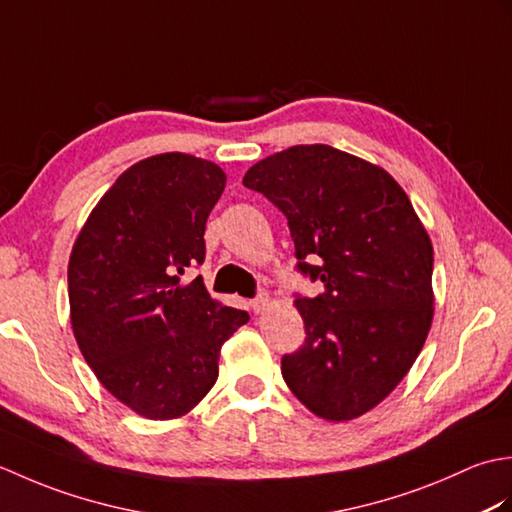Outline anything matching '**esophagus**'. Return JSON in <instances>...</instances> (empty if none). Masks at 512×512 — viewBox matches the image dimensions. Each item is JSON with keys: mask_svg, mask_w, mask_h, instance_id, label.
<instances>
[{"mask_svg": "<svg viewBox=\"0 0 512 512\" xmlns=\"http://www.w3.org/2000/svg\"><path fill=\"white\" fill-rule=\"evenodd\" d=\"M266 306H268V295H259L253 301H250V308H253V312H257V314L264 312Z\"/></svg>", "mask_w": 512, "mask_h": 512, "instance_id": "esophagus-1", "label": "esophagus"}]
</instances>
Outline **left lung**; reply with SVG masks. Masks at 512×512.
I'll return each instance as SVG.
<instances>
[{
  "mask_svg": "<svg viewBox=\"0 0 512 512\" xmlns=\"http://www.w3.org/2000/svg\"><path fill=\"white\" fill-rule=\"evenodd\" d=\"M244 187L288 217L297 268L321 279L297 297L306 343L281 374L314 416L354 420L396 389L433 321V246L389 173L330 145H295L259 160Z\"/></svg>",
  "mask_w": 512,
  "mask_h": 512,
  "instance_id": "obj_1",
  "label": "left lung"
}]
</instances>
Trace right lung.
<instances>
[{
    "label": "right lung",
    "mask_w": 512,
    "mask_h": 512,
    "mask_svg": "<svg viewBox=\"0 0 512 512\" xmlns=\"http://www.w3.org/2000/svg\"><path fill=\"white\" fill-rule=\"evenodd\" d=\"M224 187L211 160L145 158L118 176L72 246L74 339L101 385L143 418H180L198 405L224 341L248 321L202 277H182L204 262L206 217Z\"/></svg>",
    "instance_id": "right-lung-1"
}]
</instances>
